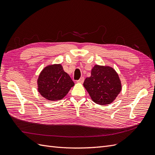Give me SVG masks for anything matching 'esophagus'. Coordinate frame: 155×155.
<instances>
[{"label": "esophagus", "mask_w": 155, "mask_h": 155, "mask_svg": "<svg viewBox=\"0 0 155 155\" xmlns=\"http://www.w3.org/2000/svg\"><path fill=\"white\" fill-rule=\"evenodd\" d=\"M84 80H85V78H84L83 77L81 78L80 79H79V80L77 81V83H83L84 82Z\"/></svg>", "instance_id": "1"}]
</instances>
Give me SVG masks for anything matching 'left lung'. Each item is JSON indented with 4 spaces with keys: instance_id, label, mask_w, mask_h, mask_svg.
<instances>
[{
    "instance_id": "1",
    "label": "left lung",
    "mask_w": 155,
    "mask_h": 155,
    "mask_svg": "<svg viewBox=\"0 0 155 155\" xmlns=\"http://www.w3.org/2000/svg\"><path fill=\"white\" fill-rule=\"evenodd\" d=\"M83 86L92 101L101 105L111 104L121 91V83L115 70L97 64L92 68L91 76L85 79Z\"/></svg>"
}]
</instances>
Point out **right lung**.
<instances>
[{"label":"right lung","instance_id":"right-lung-1","mask_svg":"<svg viewBox=\"0 0 155 155\" xmlns=\"http://www.w3.org/2000/svg\"><path fill=\"white\" fill-rule=\"evenodd\" d=\"M38 91L45 99L50 101L62 100L74 85L69 75L61 64L46 67L37 79Z\"/></svg>","mask_w":155,"mask_h":155}]
</instances>
